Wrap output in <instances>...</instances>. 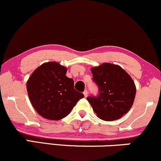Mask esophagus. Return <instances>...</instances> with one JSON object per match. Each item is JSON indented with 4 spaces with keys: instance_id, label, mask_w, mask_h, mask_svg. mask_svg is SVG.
Wrapping results in <instances>:
<instances>
[{
    "instance_id": "34e87169",
    "label": "esophagus",
    "mask_w": 161,
    "mask_h": 161,
    "mask_svg": "<svg viewBox=\"0 0 161 161\" xmlns=\"http://www.w3.org/2000/svg\"><path fill=\"white\" fill-rule=\"evenodd\" d=\"M84 96L85 97H87L88 96V92H87V90H85V91L84 92Z\"/></svg>"
}]
</instances>
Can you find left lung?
I'll list each match as a JSON object with an SVG mask.
<instances>
[{
	"mask_svg": "<svg viewBox=\"0 0 161 161\" xmlns=\"http://www.w3.org/2000/svg\"><path fill=\"white\" fill-rule=\"evenodd\" d=\"M91 72L99 89L97 97L86 99L94 112L105 121L122 118L135 99L136 88L132 77L120 66L108 62L91 68Z\"/></svg>",
	"mask_w": 161,
	"mask_h": 161,
	"instance_id": "left-lung-1",
	"label": "left lung"
}]
</instances>
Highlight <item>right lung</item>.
<instances>
[{"mask_svg":"<svg viewBox=\"0 0 161 161\" xmlns=\"http://www.w3.org/2000/svg\"><path fill=\"white\" fill-rule=\"evenodd\" d=\"M67 68L56 62H45L32 72L26 84L32 106L43 118L58 120L71 112L84 94L74 88L66 76Z\"/></svg>","mask_w":161,"mask_h":161,"instance_id":"1","label":"right lung"}]
</instances>
